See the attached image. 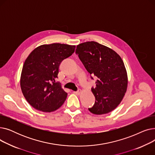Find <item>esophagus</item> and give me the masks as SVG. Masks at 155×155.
Wrapping results in <instances>:
<instances>
[{
  "label": "esophagus",
  "instance_id": "34e87169",
  "mask_svg": "<svg viewBox=\"0 0 155 155\" xmlns=\"http://www.w3.org/2000/svg\"><path fill=\"white\" fill-rule=\"evenodd\" d=\"M73 93L76 95H80L81 93H82V91H81V90H78L77 91H74L73 92Z\"/></svg>",
  "mask_w": 155,
  "mask_h": 155
}]
</instances>
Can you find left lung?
<instances>
[{
    "mask_svg": "<svg viewBox=\"0 0 155 155\" xmlns=\"http://www.w3.org/2000/svg\"><path fill=\"white\" fill-rule=\"evenodd\" d=\"M78 56L91 77L97 80L92 88L95 102L88 110L97 115L107 114L123 100L127 87V75L120 56L110 48L95 41L77 46Z\"/></svg>",
    "mask_w": 155,
    "mask_h": 155,
    "instance_id": "left-lung-1",
    "label": "left lung"
}]
</instances>
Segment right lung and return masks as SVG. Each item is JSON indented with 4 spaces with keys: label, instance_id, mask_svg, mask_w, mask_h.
<instances>
[{
    "label": "right lung",
    "instance_id": "1",
    "mask_svg": "<svg viewBox=\"0 0 155 155\" xmlns=\"http://www.w3.org/2000/svg\"><path fill=\"white\" fill-rule=\"evenodd\" d=\"M75 46L53 43L39 46L24 63L21 87L26 101L35 109L45 112L60 108L67 93L55 80L61 62L75 51Z\"/></svg>",
    "mask_w": 155,
    "mask_h": 155
}]
</instances>
